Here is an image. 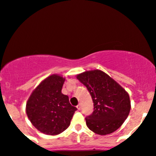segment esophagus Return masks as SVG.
I'll return each mask as SVG.
<instances>
[{
    "instance_id": "esophagus-1",
    "label": "esophagus",
    "mask_w": 156,
    "mask_h": 156,
    "mask_svg": "<svg viewBox=\"0 0 156 156\" xmlns=\"http://www.w3.org/2000/svg\"><path fill=\"white\" fill-rule=\"evenodd\" d=\"M77 109H78V110H81V104H78V105H77Z\"/></svg>"
}]
</instances>
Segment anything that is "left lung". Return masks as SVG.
<instances>
[{
  "instance_id": "left-lung-1",
  "label": "left lung",
  "mask_w": 156,
  "mask_h": 156,
  "mask_svg": "<svg viewBox=\"0 0 156 156\" xmlns=\"http://www.w3.org/2000/svg\"><path fill=\"white\" fill-rule=\"evenodd\" d=\"M77 78L86 86L94 103L93 112L85 119L89 129L101 136L117 130L131 108L126 90L98 69L84 72L77 75Z\"/></svg>"
}]
</instances>
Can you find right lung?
Segmentation results:
<instances>
[{
	"label": "right lung",
	"mask_w": 156,
	"mask_h": 156,
	"mask_svg": "<svg viewBox=\"0 0 156 156\" xmlns=\"http://www.w3.org/2000/svg\"><path fill=\"white\" fill-rule=\"evenodd\" d=\"M65 78L52 75L44 79L32 92L26 107L29 119L41 133L55 136L69 126L76 107L69 97L61 92Z\"/></svg>",
	"instance_id": "add662e5"
}]
</instances>
